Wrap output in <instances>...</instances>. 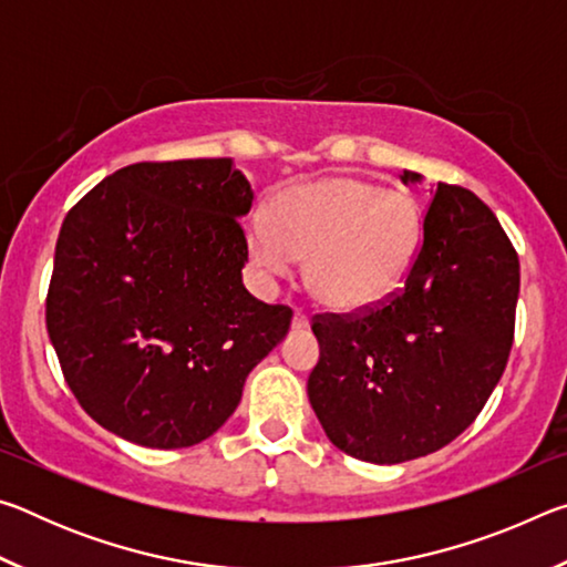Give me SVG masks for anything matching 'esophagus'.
<instances>
[{
  "label": "esophagus",
  "instance_id": "1",
  "mask_svg": "<svg viewBox=\"0 0 567 567\" xmlns=\"http://www.w3.org/2000/svg\"><path fill=\"white\" fill-rule=\"evenodd\" d=\"M310 328V318H307V315L302 312V310H295V315H292V330H307Z\"/></svg>",
  "mask_w": 567,
  "mask_h": 567
}]
</instances>
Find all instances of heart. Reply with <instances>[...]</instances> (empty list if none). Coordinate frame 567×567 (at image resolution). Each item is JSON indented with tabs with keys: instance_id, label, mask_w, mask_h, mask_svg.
Segmentation results:
<instances>
[{
	"instance_id": "heart-1",
	"label": "heart",
	"mask_w": 567,
	"mask_h": 567,
	"mask_svg": "<svg viewBox=\"0 0 567 567\" xmlns=\"http://www.w3.org/2000/svg\"><path fill=\"white\" fill-rule=\"evenodd\" d=\"M422 213L402 189L334 175L285 187L267 223L245 229L249 262L267 277L290 275L307 257V290L334 312H364L395 295L417 257Z\"/></svg>"
}]
</instances>
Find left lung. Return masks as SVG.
Here are the masks:
<instances>
[{"instance_id":"1","label":"left lung","mask_w":567,"mask_h":567,"mask_svg":"<svg viewBox=\"0 0 567 567\" xmlns=\"http://www.w3.org/2000/svg\"><path fill=\"white\" fill-rule=\"evenodd\" d=\"M517 292L520 262L493 209L440 182L402 290L360 315H315L307 395L330 443L375 465L453 443L501 382Z\"/></svg>"}]
</instances>
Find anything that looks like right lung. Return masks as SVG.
<instances>
[{"instance_id":"right-lung-1","label":"right lung","mask_w":567,"mask_h":567,"mask_svg":"<svg viewBox=\"0 0 567 567\" xmlns=\"http://www.w3.org/2000/svg\"><path fill=\"white\" fill-rule=\"evenodd\" d=\"M252 199L229 157L137 162L66 213L47 332L104 430L157 450L203 443L290 330V307L243 285Z\"/></svg>"}]
</instances>
